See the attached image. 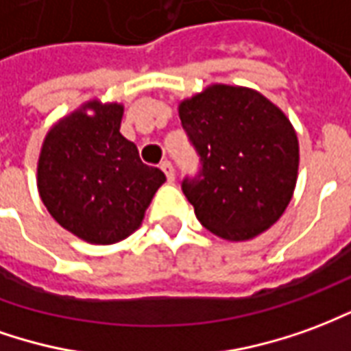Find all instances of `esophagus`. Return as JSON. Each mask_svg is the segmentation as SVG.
Here are the masks:
<instances>
[{
    "instance_id": "1",
    "label": "esophagus",
    "mask_w": 351,
    "mask_h": 351,
    "mask_svg": "<svg viewBox=\"0 0 351 351\" xmlns=\"http://www.w3.org/2000/svg\"><path fill=\"white\" fill-rule=\"evenodd\" d=\"M160 168H162V171L166 173V178H168V181H173V178H176V173H173V166H171L170 160H162L160 162Z\"/></svg>"
}]
</instances>
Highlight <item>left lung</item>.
Listing matches in <instances>:
<instances>
[{"label":"left lung","instance_id":"8db88e82","mask_svg":"<svg viewBox=\"0 0 351 351\" xmlns=\"http://www.w3.org/2000/svg\"><path fill=\"white\" fill-rule=\"evenodd\" d=\"M180 119L200 156L196 176L181 181L198 221L230 242L272 227L299 171V140L282 109L257 90L211 84L181 101Z\"/></svg>","mask_w":351,"mask_h":351}]
</instances>
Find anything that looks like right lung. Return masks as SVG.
Instances as JSON below:
<instances>
[{"mask_svg": "<svg viewBox=\"0 0 351 351\" xmlns=\"http://www.w3.org/2000/svg\"><path fill=\"white\" fill-rule=\"evenodd\" d=\"M123 106L92 100L54 124L41 147V200L58 225L84 242L130 236L166 181L119 132Z\"/></svg>", "mask_w": 351, "mask_h": 351, "instance_id": "right-lung-1", "label": "right lung"}]
</instances>
